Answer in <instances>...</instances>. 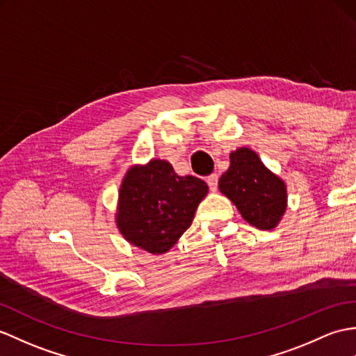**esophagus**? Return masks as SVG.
Instances as JSON below:
<instances>
[{
  "label": "esophagus",
  "instance_id": "34e87169",
  "mask_svg": "<svg viewBox=\"0 0 356 356\" xmlns=\"http://www.w3.org/2000/svg\"><path fill=\"white\" fill-rule=\"evenodd\" d=\"M206 181H208L211 191H217V186H218V176L217 175H211Z\"/></svg>",
  "mask_w": 356,
  "mask_h": 356
}]
</instances>
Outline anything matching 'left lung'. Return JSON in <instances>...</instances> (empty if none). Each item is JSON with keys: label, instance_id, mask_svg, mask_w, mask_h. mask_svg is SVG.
<instances>
[{"label": "left lung", "instance_id": "8db88e82", "mask_svg": "<svg viewBox=\"0 0 356 356\" xmlns=\"http://www.w3.org/2000/svg\"><path fill=\"white\" fill-rule=\"evenodd\" d=\"M230 167L220 177V193L232 202L249 225L273 230L288 204L285 181L262 163L258 153L239 147L230 153Z\"/></svg>", "mask_w": 356, "mask_h": 356}]
</instances>
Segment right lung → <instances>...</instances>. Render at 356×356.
I'll use <instances>...</instances> for the list:
<instances>
[{"mask_svg": "<svg viewBox=\"0 0 356 356\" xmlns=\"http://www.w3.org/2000/svg\"><path fill=\"white\" fill-rule=\"evenodd\" d=\"M208 191L206 181L179 176L168 161L131 165L121 180L115 222L131 245L163 254L191 226Z\"/></svg>", "mask_w": 356, "mask_h": 356, "instance_id": "1", "label": "right lung"}]
</instances>
